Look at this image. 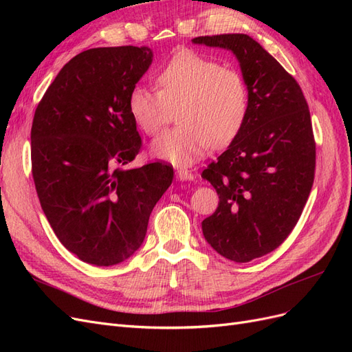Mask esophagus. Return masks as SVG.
<instances>
[{
	"label": "esophagus",
	"instance_id": "1",
	"mask_svg": "<svg viewBox=\"0 0 352 352\" xmlns=\"http://www.w3.org/2000/svg\"><path fill=\"white\" fill-rule=\"evenodd\" d=\"M176 179L177 180H194L195 176L192 172H189L186 168H177L176 170Z\"/></svg>",
	"mask_w": 352,
	"mask_h": 352
}]
</instances>
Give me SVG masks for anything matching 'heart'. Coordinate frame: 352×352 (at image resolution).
I'll return each mask as SVG.
<instances>
[{
    "instance_id": "obj_1",
    "label": "heart",
    "mask_w": 352,
    "mask_h": 352,
    "mask_svg": "<svg viewBox=\"0 0 352 352\" xmlns=\"http://www.w3.org/2000/svg\"><path fill=\"white\" fill-rule=\"evenodd\" d=\"M157 91L135 87L129 113L146 135H155L177 109L175 129L157 136L151 154L175 166H189L210 148L230 144L248 114L242 74L195 52H180L157 76Z\"/></svg>"
}]
</instances>
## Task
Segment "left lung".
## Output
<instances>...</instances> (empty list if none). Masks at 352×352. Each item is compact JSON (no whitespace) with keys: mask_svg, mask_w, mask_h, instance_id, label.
<instances>
[{"mask_svg":"<svg viewBox=\"0 0 352 352\" xmlns=\"http://www.w3.org/2000/svg\"><path fill=\"white\" fill-rule=\"evenodd\" d=\"M192 42L232 51L248 88L241 132L201 175L220 199L201 223L206 241L221 257L248 263L287 238L310 195L316 168L310 110L300 85L251 36Z\"/></svg>","mask_w":352,"mask_h":352,"instance_id":"left-lung-1","label":"left lung"}]
</instances>
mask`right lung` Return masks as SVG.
<instances>
[{
    "label": "right lung",
    "mask_w": 352,
    "mask_h": 352,
    "mask_svg": "<svg viewBox=\"0 0 352 352\" xmlns=\"http://www.w3.org/2000/svg\"><path fill=\"white\" fill-rule=\"evenodd\" d=\"M153 63L148 47L92 48L73 57L38 104L32 175L60 242L85 263L119 264L142 245L173 167L123 168L141 150L129 94Z\"/></svg>",
    "instance_id": "right-lung-1"
}]
</instances>
